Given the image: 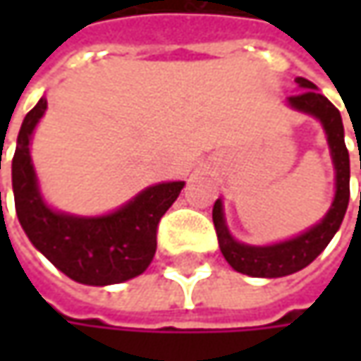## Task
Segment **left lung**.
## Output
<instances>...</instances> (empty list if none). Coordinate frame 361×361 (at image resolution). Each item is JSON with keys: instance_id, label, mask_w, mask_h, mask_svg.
<instances>
[{"instance_id": "left-lung-1", "label": "left lung", "mask_w": 361, "mask_h": 361, "mask_svg": "<svg viewBox=\"0 0 361 361\" xmlns=\"http://www.w3.org/2000/svg\"><path fill=\"white\" fill-rule=\"evenodd\" d=\"M295 82L299 90L298 94L287 98V106L293 108L295 112H303L319 120L322 128L326 132L329 154L336 171V195L331 207L327 209V213L319 223H315L313 227L291 239L271 243V245H249V243L237 241L227 227L223 199H216L213 207V223H215L221 253L233 269L249 277L273 279V277L298 273L303 267H307L338 233L350 202V154L343 140V122H341L340 110L324 94L317 92V86L313 82L305 78H295Z\"/></svg>"}]
</instances>
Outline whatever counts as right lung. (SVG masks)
<instances>
[{
  "label": "right lung",
  "mask_w": 361,
  "mask_h": 361,
  "mask_svg": "<svg viewBox=\"0 0 361 361\" xmlns=\"http://www.w3.org/2000/svg\"><path fill=\"white\" fill-rule=\"evenodd\" d=\"M48 100L25 114L11 160V187L21 229L54 267L82 285L124 283L138 277L157 253L160 216L176 201L185 180H169L140 190L112 213L82 216L56 211L42 197L32 162V136Z\"/></svg>",
  "instance_id": "add662e5"
}]
</instances>
